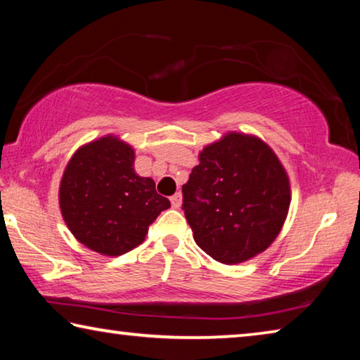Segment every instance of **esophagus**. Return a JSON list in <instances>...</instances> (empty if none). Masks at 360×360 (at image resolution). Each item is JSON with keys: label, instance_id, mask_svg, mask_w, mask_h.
<instances>
[{"label": "esophagus", "instance_id": "esophagus-1", "mask_svg": "<svg viewBox=\"0 0 360 360\" xmlns=\"http://www.w3.org/2000/svg\"><path fill=\"white\" fill-rule=\"evenodd\" d=\"M169 202H172V206L173 208H176L178 210L179 206H181V202H182V197H181V193L179 192H176L172 198H169Z\"/></svg>", "mask_w": 360, "mask_h": 360}]
</instances>
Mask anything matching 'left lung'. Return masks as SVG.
Wrapping results in <instances>:
<instances>
[{
    "label": "left lung",
    "instance_id": "left-lung-1",
    "mask_svg": "<svg viewBox=\"0 0 360 360\" xmlns=\"http://www.w3.org/2000/svg\"><path fill=\"white\" fill-rule=\"evenodd\" d=\"M182 186L193 240L221 264L246 262L271 245L290 205L281 162L262 139L229 133L198 155Z\"/></svg>",
    "mask_w": 360,
    "mask_h": 360
}]
</instances>
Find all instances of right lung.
<instances>
[{"label": "right lung", "mask_w": 360, "mask_h": 360, "mask_svg": "<svg viewBox=\"0 0 360 360\" xmlns=\"http://www.w3.org/2000/svg\"><path fill=\"white\" fill-rule=\"evenodd\" d=\"M135 150L115 136L77 149L60 182V210L71 233L103 255H122L141 245L149 225L169 200L133 168Z\"/></svg>", "instance_id": "add662e5"}]
</instances>
